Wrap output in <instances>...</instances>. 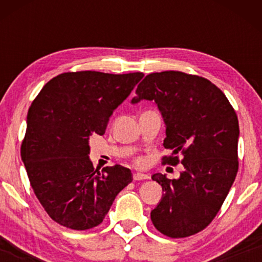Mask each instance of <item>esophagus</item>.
<instances>
[{"mask_svg": "<svg viewBox=\"0 0 262 262\" xmlns=\"http://www.w3.org/2000/svg\"><path fill=\"white\" fill-rule=\"evenodd\" d=\"M149 175L146 173H141V172H135L133 175V180L134 181H140V180H148Z\"/></svg>", "mask_w": 262, "mask_h": 262, "instance_id": "obj_1", "label": "esophagus"}]
</instances>
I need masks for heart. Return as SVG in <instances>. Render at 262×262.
<instances>
[{"label": "heart", "instance_id": "1", "mask_svg": "<svg viewBox=\"0 0 262 262\" xmlns=\"http://www.w3.org/2000/svg\"><path fill=\"white\" fill-rule=\"evenodd\" d=\"M137 164H139V165H141V164H144V159L143 158H137Z\"/></svg>", "mask_w": 262, "mask_h": 262}]
</instances>
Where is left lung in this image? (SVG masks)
I'll return each instance as SVG.
<instances>
[{"mask_svg":"<svg viewBox=\"0 0 262 262\" xmlns=\"http://www.w3.org/2000/svg\"><path fill=\"white\" fill-rule=\"evenodd\" d=\"M135 93L132 102L154 101L166 124L164 146L172 152L162 156V164L185 166L179 180L151 176L164 191L151 210L152 224L173 239L194 235L214 219L236 177L235 111L214 83L181 71L146 75Z\"/></svg>","mask_w":262,"mask_h":262,"instance_id":"1","label":"left lung"}]
</instances>
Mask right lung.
<instances>
[{
    "label": "right lung",
    "mask_w": 262,
    "mask_h": 262,
    "mask_svg": "<svg viewBox=\"0 0 262 262\" xmlns=\"http://www.w3.org/2000/svg\"><path fill=\"white\" fill-rule=\"evenodd\" d=\"M143 76L70 71L53 77L32 102L20 156L39 202L62 227H97L133 180L121 165L95 170L89 140L104 134L113 111Z\"/></svg>",
    "instance_id": "right-lung-1"
}]
</instances>
